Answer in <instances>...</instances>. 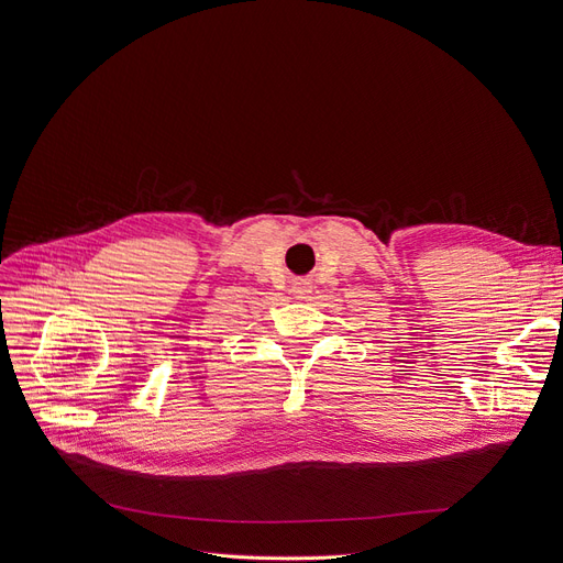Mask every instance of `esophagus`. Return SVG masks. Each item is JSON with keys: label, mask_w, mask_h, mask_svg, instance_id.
I'll return each instance as SVG.
<instances>
[{"label": "esophagus", "mask_w": 563, "mask_h": 563, "mask_svg": "<svg viewBox=\"0 0 563 563\" xmlns=\"http://www.w3.org/2000/svg\"><path fill=\"white\" fill-rule=\"evenodd\" d=\"M311 282H305V279H300V282H292V286H290V290H292V296H296L298 300H307L309 298V292H311Z\"/></svg>", "instance_id": "34e87169"}]
</instances>
